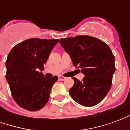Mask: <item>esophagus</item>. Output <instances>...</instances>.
Segmentation results:
<instances>
[{"mask_svg":"<svg viewBox=\"0 0 130 130\" xmlns=\"http://www.w3.org/2000/svg\"><path fill=\"white\" fill-rule=\"evenodd\" d=\"M58 78H59L60 80H61V81H64V80L66 79L65 76H58Z\"/></svg>","mask_w":130,"mask_h":130,"instance_id":"34e87169","label":"esophagus"}]
</instances>
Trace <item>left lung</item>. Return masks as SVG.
Listing matches in <instances>:
<instances>
[{"mask_svg":"<svg viewBox=\"0 0 130 130\" xmlns=\"http://www.w3.org/2000/svg\"><path fill=\"white\" fill-rule=\"evenodd\" d=\"M60 44L70 56L74 65L85 75L81 82L72 77L74 84L69 90L71 97L82 106L99 104L111 87L116 70L111 48L103 41L88 35L62 38Z\"/></svg>","mask_w":130,"mask_h":130,"instance_id":"obj_1","label":"left lung"}]
</instances>
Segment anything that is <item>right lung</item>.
<instances>
[{
    "mask_svg": "<svg viewBox=\"0 0 130 130\" xmlns=\"http://www.w3.org/2000/svg\"><path fill=\"white\" fill-rule=\"evenodd\" d=\"M59 40L31 38L14 46L6 60V79L16 103L30 111L47 103L58 76L44 77L42 71Z\"/></svg>",
    "mask_w": 130,
    "mask_h": 130,
    "instance_id": "obj_1",
    "label": "right lung"
}]
</instances>
